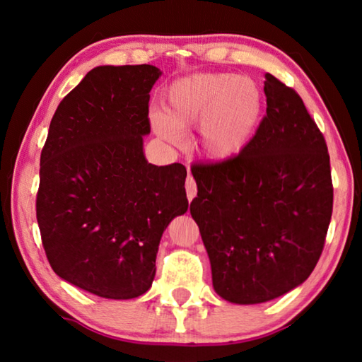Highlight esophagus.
I'll list each match as a JSON object with an SVG mask.
<instances>
[{
	"mask_svg": "<svg viewBox=\"0 0 362 362\" xmlns=\"http://www.w3.org/2000/svg\"><path fill=\"white\" fill-rule=\"evenodd\" d=\"M185 189H187V198L188 201H192L196 193H198V187H196V182L192 175L187 177V182H185Z\"/></svg>",
	"mask_w": 362,
	"mask_h": 362,
	"instance_id": "esophagus-1",
	"label": "esophagus"
}]
</instances>
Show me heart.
<instances>
[{
    "label": "heart",
    "instance_id": "b5f03b06",
    "mask_svg": "<svg viewBox=\"0 0 362 362\" xmlns=\"http://www.w3.org/2000/svg\"><path fill=\"white\" fill-rule=\"evenodd\" d=\"M263 110V95L252 78L228 73H199L170 86L168 116L153 115V127L170 142L180 129L201 126V142L209 158L223 161L238 155L252 139Z\"/></svg>",
    "mask_w": 362,
    "mask_h": 362
}]
</instances>
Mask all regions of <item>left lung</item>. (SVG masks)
I'll list each match as a JSON object with an SVG mask.
<instances>
[{"label":"left lung","instance_id":"left-lung-1","mask_svg":"<svg viewBox=\"0 0 362 362\" xmlns=\"http://www.w3.org/2000/svg\"><path fill=\"white\" fill-rule=\"evenodd\" d=\"M267 115L230 159L198 163L199 226L212 284L231 303L273 300L302 284L322 254L334 187L322 132L296 90L265 75Z\"/></svg>","mask_w":362,"mask_h":362}]
</instances>
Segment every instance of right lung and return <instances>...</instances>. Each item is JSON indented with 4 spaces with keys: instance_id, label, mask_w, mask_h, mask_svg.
<instances>
[{
    "instance_id": "1",
    "label": "right lung",
    "mask_w": 362,
    "mask_h": 362,
    "mask_svg": "<svg viewBox=\"0 0 362 362\" xmlns=\"http://www.w3.org/2000/svg\"><path fill=\"white\" fill-rule=\"evenodd\" d=\"M153 65L97 66L59 103L40 159L36 218L49 265L99 297L145 293L170 220L188 209L187 169L144 156Z\"/></svg>"
}]
</instances>
